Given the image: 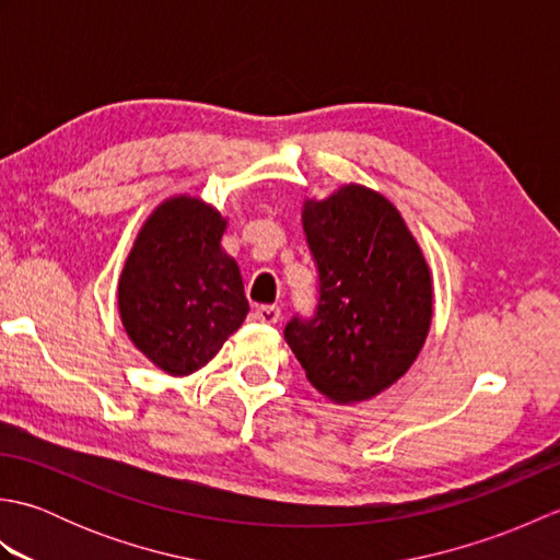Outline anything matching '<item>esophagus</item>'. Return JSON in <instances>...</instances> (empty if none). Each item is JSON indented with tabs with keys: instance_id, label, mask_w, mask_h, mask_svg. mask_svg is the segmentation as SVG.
<instances>
[{
	"instance_id": "1",
	"label": "esophagus",
	"mask_w": 560,
	"mask_h": 560,
	"mask_svg": "<svg viewBox=\"0 0 560 560\" xmlns=\"http://www.w3.org/2000/svg\"><path fill=\"white\" fill-rule=\"evenodd\" d=\"M255 317L261 325H277L281 319V307L279 305H259L255 311Z\"/></svg>"
}]
</instances>
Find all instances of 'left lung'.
Wrapping results in <instances>:
<instances>
[{
  "label": "left lung",
  "mask_w": 560,
  "mask_h": 560,
  "mask_svg": "<svg viewBox=\"0 0 560 560\" xmlns=\"http://www.w3.org/2000/svg\"><path fill=\"white\" fill-rule=\"evenodd\" d=\"M303 231L319 271L313 319L283 329L311 385L335 404L392 387L419 359L433 319V277L407 221L387 197L341 185L305 199Z\"/></svg>",
  "instance_id": "8db88e82"
}]
</instances>
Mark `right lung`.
<instances>
[{
	"label": "right lung",
	"instance_id": "right-lung-1",
	"mask_svg": "<svg viewBox=\"0 0 560 560\" xmlns=\"http://www.w3.org/2000/svg\"><path fill=\"white\" fill-rule=\"evenodd\" d=\"M229 219L205 199H163L141 223L117 281L129 341L183 377L205 368L249 311L235 259L223 253Z\"/></svg>",
	"mask_w": 560,
	"mask_h": 560
}]
</instances>
